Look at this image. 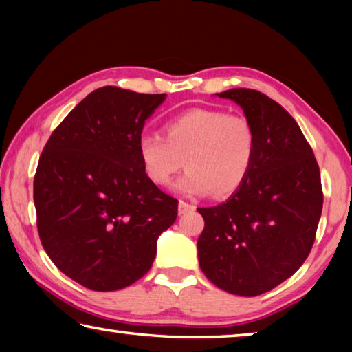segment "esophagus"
Masks as SVG:
<instances>
[{
  "mask_svg": "<svg viewBox=\"0 0 352 352\" xmlns=\"http://www.w3.org/2000/svg\"><path fill=\"white\" fill-rule=\"evenodd\" d=\"M194 208H195L194 205H190V204H188V201H184V200L178 201V214H186L188 211H192Z\"/></svg>",
  "mask_w": 352,
  "mask_h": 352,
  "instance_id": "34e87169",
  "label": "esophagus"
}]
</instances>
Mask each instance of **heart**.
I'll return each mask as SVG.
<instances>
[{"mask_svg": "<svg viewBox=\"0 0 352 352\" xmlns=\"http://www.w3.org/2000/svg\"><path fill=\"white\" fill-rule=\"evenodd\" d=\"M256 146L254 127L245 116L199 107L168 119L164 136L141 135L138 155L144 174L158 186L169 184L184 164L180 192L225 199L247 182Z\"/></svg>", "mask_w": 352, "mask_h": 352, "instance_id": "b5f03b06", "label": "heart"}]
</instances>
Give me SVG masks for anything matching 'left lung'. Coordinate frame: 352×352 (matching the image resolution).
Instances as JSON below:
<instances>
[{"label":"left lung","mask_w":352,"mask_h":352,"mask_svg":"<svg viewBox=\"0 0 352 352\" xmlns=\"http://www.w3.org/2000/svg\"><path fill=\"white\" fill-rule=\"evenodd\" d=\"M242 107L256 132L247 182L222 205L197 208L200 269L228 294L256 296L281 284L311 253L323 210L320 168L295 119L264 93L217 94Z\"/></svg>","instance_id":"obj_1"}]
</instances>
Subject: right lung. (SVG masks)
<instances>
[{
    "label": "right lung",
    "mask_w": 352,
    "mask_h": 352,
    "mask_svg": "<svg viewBox=\"0 0 352 352\" xmlns=\"http://www.w3.org/2000/svg\"><path fill=\"white\" fill-rule=\"evenodd\" d=\"M166 94L102 87L58 124L34 177L38 236L56 267L91 290L127 287L151 270L178 200L148 180L138 155Z\"/></svg>",
    "instance_id": "right-lung-1"
}]
</instances>
